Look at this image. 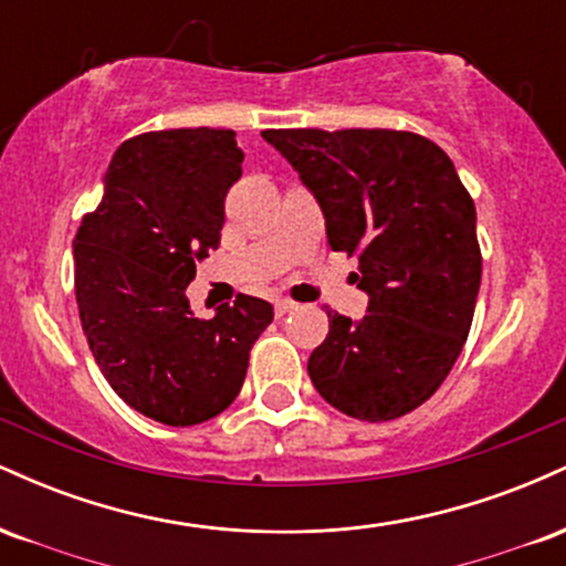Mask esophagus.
<instances>
[{
    "label": "esophagus",
    "instance_id": "obj_1",
    "mask_svg": "<svg viewBox=\"0 0 566 566\" xmlns=\"http://www.w3.org/2000/svg\"><path fill=\"white\" fill-rule=\"evenodd\" d=\"M274 308H276V316H284V314H290V311H295L297 303L290 301V297H279Z\"/></svg>",
    "mask_w": 566,
    "mask_h": 566
}]
</instances>
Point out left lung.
Here are the masks:
<instances>
[{
	"label": "left lung",
	"instance_id": "8db88e82",
	"mask_svg": "<svg viewBox=\"0 0 566 566\" xmlns=\"http://www.w3.org/2000/svg\"><path fill=\"white\" fill-rule=\"evenodd\" d=\"M301 175L335 252L359 258L367 316H329L308 359L316 391L356 420H394L437 394L469 337L482 252L452 159L401 129H265Z\"/></svg>",
	"mask_w": 566,
	"mask_h": 566
}]
</instances>
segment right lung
I'll return each instance as SVG.
<instances>
[{"label":"right lung","instance_id":"obj_1","mask_svg":"<svg viewBox=\"0 0 566 566\" xmlns=\"http://www.w3.org/2000/svg\"><path fill=\"white\" fill-rule=\"evenodd\" d=\"M233 129H159L116 148L103 199L74 239V287L97 367L165 426L216 418L242 391L271 303L239 295L197 319L186 287L218 250L226 193L242 178Z\"/></svg>","mask_w":566,"mask_h":566}]
</instances>
